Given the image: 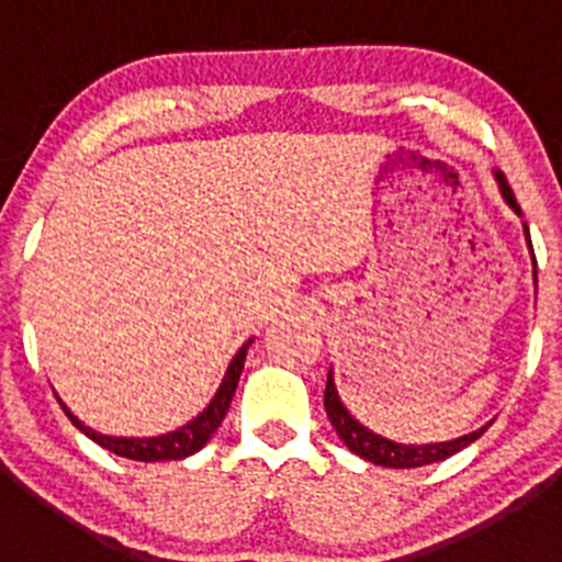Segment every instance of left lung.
<instances>
[{
    "label": "left lung",
    "instance_id": "left-lung-1",
    "mask_svg": "<svg viewBox=\"0 0 562 562\" xmlns=\"http://www.w3.org/2000/svg\"><path fill=\"white\" fill-rule=\"evenodd\" d=\"M495 181H497V187H501L503 201H506L508 206H512L514 212L522 217V209H519V203H517V198H514L512 187H508L506 176H503L501 171H495ZM525 241H527V249H530V255H532V241H530V231H527V225H525ZM532 282H538L536 280V255H532ZM323 405H326V416H328V422H331V427L337 429L339 440H342V443L348 446L356 457L367 459V462H372V464H381V468H422V464H432V462H440V459H449L451 454H457V451H462L464 446H470L473 440H479L481 435L486 432V427L492 424V422L484 424L481 429H475V432H470V435H462V438L443 440V443H418V446L416 443H396V440H389V438H383V435L372 432V429H367L364 424L356 422V418L350 416V411L345 407V402L339 400L337 386H334L331 370H328Z\"/></svg>",
    "mask_w": 562,
    "mask_h": 562
}]
</instances>
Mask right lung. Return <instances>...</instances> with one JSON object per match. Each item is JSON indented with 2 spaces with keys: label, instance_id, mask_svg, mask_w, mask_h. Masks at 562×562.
Returning <instances> with one entry per match:
<instances>
[{
  "label": "right lung",
  "instance_id": "right-lung-1",
  "mask_svg": "<svg viewBox=\"0 0 562 562\" xmlns=\"http://www.w3.org/2000/svg\"><path fill=\"white\" fill-rule=\"evenodd\" d=\"M249 345H252V339H247V342L236 350V356L231 359L228 370H225L223 383H220V389L214 391V396L209 400V405L203 407L195 418H190V422L181 424V427L171 429V432L151 435V438H116V435H103V432H98V429L87 427V424H83L81 418H78L76 413H72L70 407L61 402V396H56V400H59L61 411L67 413V418H70V422L76 424V427L81 429L87 438H92L94 443L103 446V449H108V451H113V454L135 459V462H166V459H184V457L195 454V451H201L203 446L212 440V435L217 432L220 424H223L225 413H228V407H231V400H234V394H236V386H239V378H241V370H245Z\"/></svg>",
  "mask_w": 562,
  "mask_h": 562
}]
</instances>
